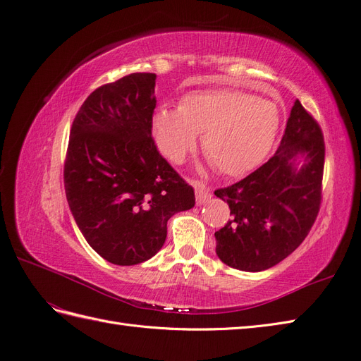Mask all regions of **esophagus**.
I'll return each instance as SVG.
<instances>
[{
	"instance_id": "1",
	"label": "esophagus",
	"mask_w": 361,
	"mask_h": 361,
	"mask_svg": "<svg viewBox=\"0 0 361 361\" xmlns=\"http://www.w3.org/2000/svg\"><path fill=\"white\" fill-rule=\"evenodd\" d=\"M193 188H195V195H196V204L202 205L207 201L212 200V193L205 188V184L201 181H193Z\"/></svg>"
}]
</instances>
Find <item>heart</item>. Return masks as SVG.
Masks as SVG:
<instances>
[{
  "label": "heart",
  "mask_w": 361,
  "mask_h": 361,
  "mask_svg": "<svg viewBox=\"0 0 361 361\" xmlns=\"http://www.w3.org/2000/svg\"><path fill=\"white\" fill-rule=\"evenodd\" d=\"M279 127L276 103L232 88L189 92L178 109L161 108L153 117L154 139L171 161H184L202 133L204 153L226 176H243L259 166Z\"/></svg>",
  "instance_id": "heart-1"
}]
</instances>
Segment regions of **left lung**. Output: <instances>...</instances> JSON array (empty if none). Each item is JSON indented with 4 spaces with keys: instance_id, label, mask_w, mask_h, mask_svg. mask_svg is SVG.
<instances>
[{
    "instance_id": "1",
    "label": "left lung",
    "mask_w": 361,
    "mask_h": 361,
    "mask_svg": "<svg viewBox=\"0 0 361 361\" xmlns=\"http://www.w3.org/2000/svg\"><path fill=\"white\" fill-rule=\"evenodd\" d=\"M324 156L319 124L295 100L276 154L214 192L231 210L228 224L214 234L220 261L241 271H262L303 243L319 212Z\"/></svg>"
}]
</instances>
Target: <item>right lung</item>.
Segmentation results:
<instances>
[{
    "label": "right lung",
    "mask_w": 361,
    "mask_h": 361,
    "mask_svg": "<svg viewBox=\"0 0 361 361\" xmlns=\"http://www.w3.org/2000/svg\"><path fill=\"white\" fill-rule=\"evenodd\" d=\"M156 75L132 73L94 90L72 124L64 161L71 212L87 243L115 265L161 249L168 220L195 205V192L151 136Z\"/></svg>",
    "instance_id": "1"
}]
</instances>
